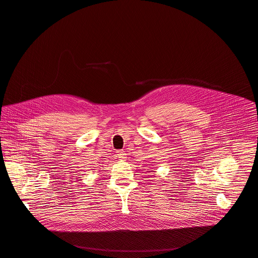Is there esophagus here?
Wrapping results in <instances>:
<instances>
[{"instance_id": "obj_1", "label": "esophagus", "mask_w": 258, "mask_h": 258, "mask_svg": "<svg viewBox=\"0 0 258 258\" xmlns=\"http://www.w3.org/2000/svg\"><path fill=\"white\" fill-rule=\"evenodd\" d=\"M116 156H117L119 159H124V158H125V153H124L123 150H118Z\"/></svg>"}]
</instances>
